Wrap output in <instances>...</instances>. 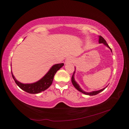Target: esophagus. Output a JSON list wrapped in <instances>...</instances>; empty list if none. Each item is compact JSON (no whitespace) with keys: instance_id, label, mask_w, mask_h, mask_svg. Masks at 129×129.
I'll return each mask as SVG.
<instances>
[{"instance_id":"obj_1","label":"esophagus","mask_w":129,"mask_h":129,"mask_svg":"<svg viewBox=\"0 0 129 129\" xmlns=\"http://www.w3.org/2000/svg\"><path fill=\"white\" fill-rule=\"evenodd\" d=\"M73 62V59L71 58V57H69V58H67L66 60H65V63L67 64V63H70Z\"/></svg>"}]
</instances>
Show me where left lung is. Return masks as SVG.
I'll return each mask as SVG.
<instances>
[{
	"label": "left lung",
	"instance_id": "obj_1",
	"mask_svg": "<svg viewBox=\"0 0 129 129\" xmlns=\"http://www.w3.org/2000/svg\"><path fill=\"white\" fill-rule=\"evenodd\" d=\"M99 43H103V45L106 46V47L109 48L110 49L111 51L112 52V50H111L110 47H109V46L108 45V44L106 43V41H105V39L103 38V37H101V36H99ZM75 73V71H74V72L73 75L72 76V78H71V82H72V83H73V84L74 85V87H75L76 89L78 90L79 91L82 92V93L84 94L88 95H95L98 94V93H100V92H101V91H102L104 90L105 88H106L107 87V86L106 87L103 88H102V89L100 90H98V91H91V92H86V91H83V90L82 89V88L80 87L79 84L77 83V82L75 81V78H74Z\"/></svg>",
	"mask_w": 129,
	"mask_h": 129
}]
</instances>
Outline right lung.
Masks as SVG:
<instances>
[{"instance_id": "add662e5", "label": "right lung", "mask_w": 129, "mask_h": 129, "mask_svg": "<svg viewBox=\"0 0 129 129\" xmlns=\"http://www.w3.org/2000/svg\"><path fill=\"white\" fill-rule=\"evenodd\" d=\"M63 65H64L63 63H59V64L53 65L42 78L39 80L38 81L33 83H21L16 79L13 74H12V71L11 74L16 84L21 89L29 94H38L47 89L51 85L55 74L57 72V71L63 67Z\"/></svg>"}]
</instances>
